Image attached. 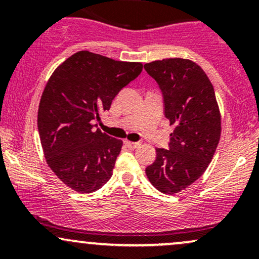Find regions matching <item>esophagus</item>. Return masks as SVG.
Listing matches in <instances>:
<instances>
[{
	"label": "esophagus",
	"instance_id": "34e87169",
	"mask_svg": "<svg viewBox=\"0 0 259 259\" xmlns=\"http://www.w3.org/2000/svg\"><path fill=\"white\" fill-rule=\"evenodd\" d=\"M124 144H125V145H126V146H127V147H129V148H133V150H134V148H138V147H140V146H141V142H134V141H125V142H124Z\"/></svg>",
	"mask_w": 259,
	"mask_h": 259
}]
</instances>
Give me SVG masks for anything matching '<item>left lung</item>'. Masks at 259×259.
<instances>
[{"mask_svg":"<svg viewBox=\"0 0 259 259\" xmlns=\"http://www.w3.org/2000/svg\"><path fill=\"white\" fill-rule=\"evenodd\" d=\"M145 69L158 82L164 114L175 126L169 150L156 148L146 175L158 191L174 195L206 171L221 139V112L212 82L195 62L167 58L146 63Z\"/></svg>","mask_w":259,"mask_h":259,"instance_id":"8db88e82","label":"left lung"}]
</instances>
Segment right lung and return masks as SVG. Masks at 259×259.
<instances>
[{"mask_svg":"<svg viewBox=\"0 0 259 259\" xmlns=\"http://www.w3.org/2000/svg\"><path fill=\"white\" fill-rule=\"evenodd\" d=\"M141 70L139 62L79 51L47 81L37 112L41 146L49 167L74 191L91 194L111 179L123 141L95 130L94 120Z\"/></svg>","mask_w":259,"mask_h":259,"instance_id":"add662e5","label":"right lung"}]
</instances>
